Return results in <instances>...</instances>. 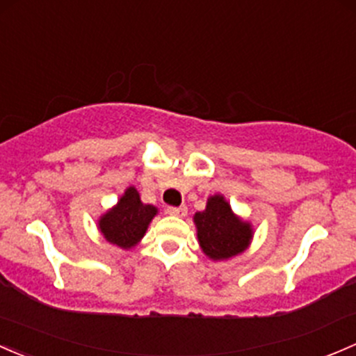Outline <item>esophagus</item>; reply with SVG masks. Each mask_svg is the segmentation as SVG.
Wrapping results in <instances>:
<instances>
[{"label": "esophagus", "instance_id": "1", "mask_svg": "<svg viewBox=\"0 0 356 356\" xmlns=\"http://www.w3.org/2000/svg\"><path fill=\"white\" fill-rule=\"evenodd\" d=\"M167 213L168 215H174V216H186L188 208L186 207H167Z\"/></svg>", "mask_w": 356, "mask_h": 356}]
</instances>
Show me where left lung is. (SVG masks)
<instances>
[{
    "label": "left lung",
    "instance_id": "8db88e82",
    "mask_svg": "<svg viewBox=\"0 0 356 356\" xmlns=\"http://www.w3.org/2000/svg\"><path fill=\"white\" fill-rule=\"evenodd\" d=\"M194 222L201 249L215 261L241 254L252 237L249 223L241 222L222 196L209 197L207 209L196 213Z\"/></svg>",
    "mask_w": 356,
    "mask_h": 356
}]
</instances>
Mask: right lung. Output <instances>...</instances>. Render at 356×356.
Wrapping results in <instances>:
<instances>
[{"label":"right lung","mask_w":356,"mask_h":356,"mask_svg":"<svg viewBox=\"0 0 356 356\" xmlns=\"http://www.w3.org/2000/svg\"><path fill=\"white\" fill-rule=\"evenodd\" d=\"M155 215L156 208L141 203L138 191L129 188L119 200L118 207L100 218L99 227L107 241L122 249H129L143 237Z\"/></svg>","instance_id":"add662e5"}]
</instances>
